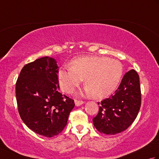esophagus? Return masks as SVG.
<instances>
[{
    "instance_id": "esophagus-1",
    "label": "esophagus",
    "mask_w": 159,
    "mask_h": 159,
    "mask_svg": "<svg viewBox=\"0 0 159 159\" xmlns=\"http://www.w3.org/2000/svg\"><path fill=\"white\" fill-rule=\"evenodd\" d=\"M74 102H75V105H76V107H79V106H80V105H82V104L84 103L83 101L76 100H74Z\"/></svg>"
}]
</instances>
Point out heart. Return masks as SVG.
I'll return each instance as SVG.
<instances>
[{
	"label": "heart",
	"instance_id": "1",
	"mask_svg": "<svg viewBox=\"0 0 159 159\" xmlns=\"http://www.w3.org/2000/svg\"><path fill=\"white\" fill-rule=\"evenodd\" d=\"M70 66L61 67L57 74L61 89L72 93L85 79V93L96 98H102L113 93L124 71L120 61L106 57H80L72 60Z\"/></svg>",
	"mask_w": 159,
	"mask_h": 159
}]
</instances>
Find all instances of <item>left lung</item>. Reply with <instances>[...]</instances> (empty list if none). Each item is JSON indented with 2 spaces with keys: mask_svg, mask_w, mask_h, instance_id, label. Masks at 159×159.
I'll list each match as a JSON object with an SVG mask.
<instances>
[{
  "mask_svg": "<svg viewBox=\"0 0 159 159\" xmlns=\"http://www.w3.org/2000/svg\"><path fill=\"white\" fill-rule=\"evenodd\" d=\"M141 100L139 76L131 70L125 74L113 95L98 102V113L93 119L94 126L100 133L111 135L126 130L136 119Z\"/></svg>",
  "mask_w": 159,
  "mask_h": 159,
  "instance_id": "1",
  "label": "left lung"
}]
</instances>
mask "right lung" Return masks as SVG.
<instances>
[{
    "mask_svg": "<svg viewBox=\"0 0 159 159\" xmlns=\"http://www.w3.org/2000/svg\"><path fill=\"white\" fill-rule=\"evenodd\" d=\"M58 69L55 59L42 57L22 67L16 85L20 117L30 129L46 137L63 130L75 105L59 92Z\"/></svg>",
    "mask_w": 159,
    "mask_h": 159,
    "instance_id": "obj_1",
    "label": "right lung"
}]
</instances>
